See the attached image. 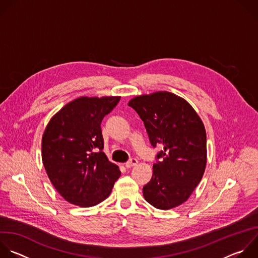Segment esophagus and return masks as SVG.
<instances>
[{
  "mask_svg": "<svg viewBox=\"0 0 258 258\" xmlns=\"http://www.w3.org/2000/svg\"><path fill=\"white\" fill-rule=\"evenodd\" d=\"M138 164V160L137 159H131L128 162L125 163V167L126 168H132L134 166H136Z\"/></svg>",
  "mask_w": 258,
  "mask_h": 258,
  "instance_id": "obj_1",
  "label": "esophagus"
}]
</instances>
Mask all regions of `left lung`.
I'll return each mask as SVG.
<instances>
[{
	"label": "left lung",
	"instance_id": "left-lung-1",
	"mask_svg": "<svg viewBox=\"0 0 258 258\" xmlns=\"http://www.w3.org/2000/svg\"><path fill=\"white\" fill-rule=\"evenodd\" d=\"M128 106L144 121L151 145L162 148L143 187L145 200L160 210L180 206L206 170L207 134L201 117L185 99L167 91L137 96Z\"/></svg>",
	"mask_w": 258,
	"mask_h": 258
}]
</instances>
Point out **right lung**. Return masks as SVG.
Returning <instances> with one entry per match:
<instances>
[{
  "mask_svg": "<svg viewBox=\"0 0 258 258\" xmlns=\"http://www.w3.org/2000/svg\"><path fill=\"white\" fill-rule=\"evenodd\" d=\"M120 96L80 97L66 104L47 123L41 142L46 174L57 192L81 208L96 206L111 194L120 176L104 152L101 121Z\"/></svg>",
  "mask_w": 258,
  "mask_h": 258,
  "instance_id": "right-lung-1",
  "label": "right lung"
}]
</instances>
